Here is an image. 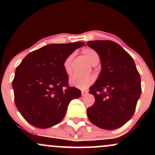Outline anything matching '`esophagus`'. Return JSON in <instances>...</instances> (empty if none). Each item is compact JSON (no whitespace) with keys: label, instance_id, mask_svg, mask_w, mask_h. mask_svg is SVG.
Here are the masks:
<instances>
[{"label":"esophagus","instance_id":"1","mask_svg":"<svg viewBox=\"0 0 155 155\" xmlns=\"http://www.w3.org/2000/svg\"><path fill=\"white\" fill-rule=\"evenodd\" d=\"M87 93H88V92L86 91V90H81V95L82 96L86 95Z\"/></svg>","mask_w":155,"mask_h":155}]
</instances>
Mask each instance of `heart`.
Segmentation results:
<instances>
[{
	"label": "heart",
	"instance_id": "1",
	"mask_svg": "<svg viewBox=\"0 0 155 155\" xmlns=\"http://www.w3.org/2000/svg\"><path fill=\"white\" fill-rule=\"evenodd\" d=\"M83 54L87 58L90 63L92 65H96L99 62L100 57L95 50L92 48H86L82 50ZM74 58V54L71 53L65 58L63 62L64 70L68 75H70L72 73V62ZM70 84L74 87H76L81 89L87 88L93 83L94 78L92 76H80L76 75L73 76L70 79Z\"/></svg>",
	"mask_w": 155,
	"mask_h": 155
}]
</instances>
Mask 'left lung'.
<instances>
[{
    "mask_svg": "<svg viewBox=\"0 0 155 155\" xmlns=\"http://www.w3.org/2000/svg\"><path fill=\"white\" fill-rule=\"evenodd\" d=\"M88 47L100 57L101 71L89 93L95 104L87 110L90 122L105 130L123 126L132 118L139 99L140 74L132 57L111 41H90Z\"/></svg>",
    "mask_w": 155,
    "mask_h": 155,
    "instance_id": "1",
    "label": "left lung"
}]
</instances>
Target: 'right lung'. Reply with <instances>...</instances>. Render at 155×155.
<instances>
[{"label":"right lung","mask_w":155,"mask_h":155,"mask_svg":"<svg viewBox=\"0 0 155 155\" xmlns=\"http://www.w3.org/2000/svg\"><path fill=\"white\" fill-rule=\"evenodd\" d=\"M83 42L53 44L29 53L15 71L12 81L16 106L28 123L48 128L62 121L70 101L81 91L68 86L63 62Z\"/></svg>","instance_id":"obj_1"}]
</instances>
